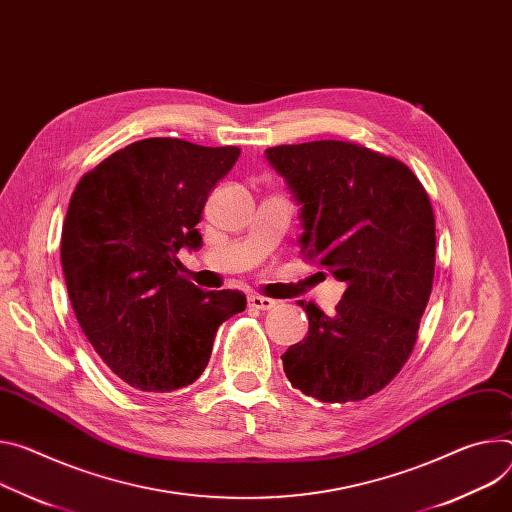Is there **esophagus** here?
Returning a JSON list of instances; mask_svg holds the SVG:
<instances>
[{
  "mask_svg": "<svg viewBox=\"0 0 512 512\" xmlns=\"http://www.w3.org/2000/svg\"><path fill=\"white\" fill-rule=\"evenodd\" d=\"M275 300H271V298H265V296H259V294H251L249 296V306L251 308H257V310H271V308H275Z\"/></svg>",
  "mask_w": 512,
  "mask_h": 512,
  "instance_id": "1",
  "label": "esophagus"
}]
</instances>
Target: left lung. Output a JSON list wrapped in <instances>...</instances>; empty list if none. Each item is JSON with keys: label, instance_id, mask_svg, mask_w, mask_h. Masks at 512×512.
<instances>
[{"label": "left lung", "instance_id": "1", "mask_svg": "<svg viewBox=\"0 0 512 512\" xmlns=\"http://www.w3.org/2000/svg\"><path fill=\"white\" fill-rule=\"evenodd\" d=\"M300 208V251L347 290L335 312L314 302L308 337L284 355L294 388L320 402H359L386 388L416 343L435 275V216L398 159L345 141L265 151Z\"/></svg>", "mask_w": 512, "mask_h": 512}]
</instances>
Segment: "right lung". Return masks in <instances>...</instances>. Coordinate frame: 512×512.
<instances>
[{
	"label": "right lung",
	"instance_id": "right-lung-1",
	"mask_svg": "<svg viewBox=\"0 0 512 512\" xmlns=\"http://www.w3.org/2000/svg\"><path fill=\"white\" fill-rule=\"evenodd\" d=\"M239 155L145 138L85 173L71 196L61 237L69 300L87 341L134 390L196 382L220 324L247 306L245 294L204 292L177 269L181 247H202L204 204Z\"/></svg>",
	"mask_w": 512,
	"mask_h": 512
}]
</instances>
